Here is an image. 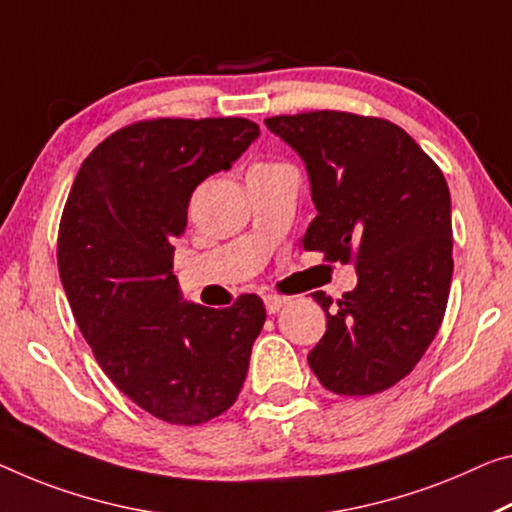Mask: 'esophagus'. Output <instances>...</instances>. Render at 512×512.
<instances>
[{"label":"esophagus","mask_w":512,"mask_h":512,"mask_svg":"<svg viewBox=\"0 0 512 512\" xmlns=\"http://www.w3.org/2000/svg\"><path fill=\"white\" fill-rule=\"evenodd\" d=\"M263 302H265V309H267V313H277L279 309H283V306L288 304V297H283V295H274V293H267V295L263 297Z\"/></svg>","instance_id":"esophagus-1"}]
</instances>
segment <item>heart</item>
I'll return each mask as SVG.
<instances>
[{
  "mask_svg": "<svg viewBox=\"0 0 512 512\" xmlns=\"http://www.w3.org/2000/svg\"><path fill=\"white\" fill-rule=\"evenodd\" d=\"M270 167H279V164H272V162H261V164H256L254 169H270Z\"/></svg>",
  "mask_w": 512,
  "mask_h": 512,
  "instance_id": "1",
  "label": "heart"
}]
</instances>
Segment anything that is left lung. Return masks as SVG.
Returning a JSON list of instances; mask_svg holds the SVG:
<instances>
[{"label": "left lung", "instance_id": "left-lung-1", "mask_svg": "<svg viewBox=\"0 0 512 512\" xmlns=\"http://www.w3.org/2000/svg\"><path fill=\"white\" fill-rule=\"evenodd\" d=\"M265 125L293 146L318 215L302 247L355 263L341 300L316 290L327 332L309 352L320 384L371 396L403 380L442 325L453 274L446 178L403 128L334 109L281 114Z\"/></svg>", "mask_w": 512, "mask_h": 512}]
</instances>
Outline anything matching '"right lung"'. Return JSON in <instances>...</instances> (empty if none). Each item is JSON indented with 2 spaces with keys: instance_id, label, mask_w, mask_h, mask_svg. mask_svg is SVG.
<instances>
[{
  "instance_id": "1",
  "label": "right lung",
  "mask_w": 512,
  "mask_h": 512,
  "mask_svg": "<svg viewBox=\"0 0 512 512\" xmlns=\"http://www.w3.org/2000/svg\"><path fill=\"white\" fill-rule=\"evenodd\" d=\"M261 130L249 119H148L116 130L77 171L59 224V277L77 327L132 403L201 426L238 400L265 306L183 302L174 238L192 192L231 169Z\"/></svg>"
}]
</instances>
